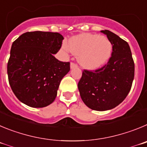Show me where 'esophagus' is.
Instances as JSON below:
<instances>
[{"mask_svg":"<svg viewBox=\"0 0 147 147\" xmlns=\"http://www.w3.org/2000/svg\"><path fill=\"white\" fill-rule=\"evenodd\" d=\"M78 67V65H77V64H75V63H74V62H72L70 64V67L71 69L72 68H75V67Z\"/></svg>","mask_w":147,"mask_h":147,"instance_id":"34e87169","label":"esophagus"}]
</instances>
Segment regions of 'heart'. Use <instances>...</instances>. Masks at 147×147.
<instances>
[{
    "label": "heart",
    "instance_id": "b5f03b06",
    "mask_svg": "<svg viewBox=\"0 0 147 147\" xmlns=\"http://www.w3.org/2000/svg\"><path fill=\"white\" fill-rule=\"evenodd\" d=\"M63 49L79 55L80 64L86 68H96L105 64L112 53V44L108 39L99 35L84 34L72 38L69 45L64 43Z\"/></svg>",
    "mask_w": 147,
    "mask_h": 147
}]
</instances>
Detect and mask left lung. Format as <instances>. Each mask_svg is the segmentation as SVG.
<instances>
[{"label":"left lung","mask_w":147,"mask_h":147,"mask_svg":"<svg viewBox=\"0 0 147 147\" xmlns=\"http://www.w3.org/2000/svg\"><path fill=\"white\" fill-rule=\"evenodd\" d=\"M112 44L108 63L95 70L83 69L78 82L83 102L94 111H103L119 105L131 89L135 64L127 42L108 30L101 31Z\"/></svg>","instance_id":"1"}]
</instances>
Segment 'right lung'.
<instances>
[{
    "label": "right lung",
    "mask_w": 147,
    "mask_h": 147,
    "mask_svg": "<svg viewBox=\"0 0 147 147\" xmlns=\"http://www.w3.org/2000/svg\"><path fill=\"white\" fill-rule=\"evenodd\" d=\"M63 39L59 33L31 31L13 42L8 78L20 101L32 108H43L55 100L61 80L70 70L69 62L53 56L61 47Z\"/></svg>",
    "instance_id": "1"
}]
</instances>
